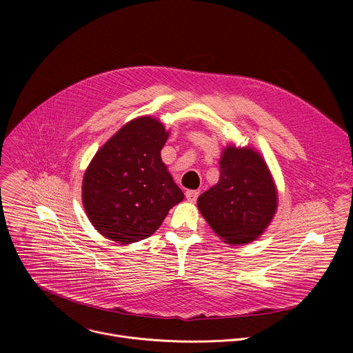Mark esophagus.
Listing matches in <instances>:
<instances>
[{"instance_id": "34e87169", "label": "esophagus", "mask_w": 353, "mask_h": 353, "mask_svg": "<svg viewBox=\"0 0 353 353\" xmlns=\"http://www.w3.org/2000/svg\"><path fill=\"white\" fill-rule=\"evenodd\" d=\"M199 192L195 191V190H187L185 191V198L190 201V203H194V201H196Z\"/></svg>"}]
</instances>
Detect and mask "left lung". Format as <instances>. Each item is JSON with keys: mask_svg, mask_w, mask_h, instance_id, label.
<instances>
[{"mask_svg": "<svg viewBox=\"0 0 353 353\" xmlns=\"http://www.w3.org/2000/svg\"><path fill=\"white\" fill-rule=\"evenodd\" d=\"M219 181L198 196L211 229L228 244H245L271 223L278 192L263 157L253 148L229 145L219 159Z\"/></svg>", "mask_w": 353, "mask_h": 353, "instance_id": "8db88e82", "label": "left lung"}]
</instances>
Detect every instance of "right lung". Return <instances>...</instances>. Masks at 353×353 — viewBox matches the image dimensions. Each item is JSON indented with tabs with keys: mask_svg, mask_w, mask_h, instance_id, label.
Returning a JSON list of instances; mask_svg holds the SVG:
<instances>
[{
	"mask_svg": "<svg viewBox=\"0 0 353 353\" xmlns=\"http://www.w3.org/2000/svg\"><path fill=\"white\" fill-rule=\"evenodd\" d=\"M168 137L161 121L145 116L97 150L83 176L82 203L100 234L121 244L146 239L183 201L161 158Z\"/></svg>",
	"mask_w": 353,
	"mask_h": 353,
	"instance_id": "obj_1",
	"label": "right lung"
}]
</instances>
